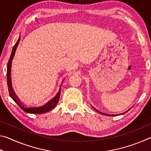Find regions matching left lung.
Instances as JSON below:
<instances>
[{
    "mask_svg": "<svg viewBox=\"0 0 151 151\" xmlns=\"http://www.w3.org/2000/svg\"><path fill=\"white\" fill-rule=\"evenodd\" d=\"M95 110H96V109H95ZM97 111V112H99L98 111ZM100 113H101V114H104V113H102V112H100Z\"/></svg>",
    "mask_w": 151,
    "mask_h": 151,
    "instance_id": "8db88e82",
    "label": "left lung"
}]
</instances>
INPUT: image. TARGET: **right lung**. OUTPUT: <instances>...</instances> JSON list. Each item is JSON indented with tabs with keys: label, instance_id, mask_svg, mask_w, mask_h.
<instances>
[{
	"label": "right lung",
	"instance_id": "obj_1",
	"mask_svg": "<svg viewBox=\"0 0 151 151\" xmlns=\"http://www.w3.org/2000/svg\"><path fill=\"white\" fill-rule=\"evenodd\" d=\"M20 35L19 36V39H18L17 42H16V44L14 46L13 49H12L11 57H10V59L9 60L8 63V65H7V85H8V88H9V94L11 96V98L13 99L14 101L18 105H19L20 108H21L24 111L26 112H28V113H32V114H42V113H45V112H47L48 111H50V110H52V109H54L55 107L57 105L58 100H59V97H60V91H58V93L56 94V96L51 99L50 101L48 102L47 104H45V105H43L42 106H39V107H24L21 104H20V103L18 101L17 99L15 97L14 94L12 93L11 88V81H10V70H11V63H12V60L13 58V57L14 55L15 51H16V48L18 47V45H19V42L20 41Z\"/></svg>",
	"mask_w": 151,
	"mask_h": 151
}]
</instances>
